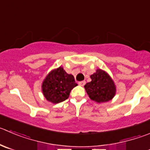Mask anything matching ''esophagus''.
I'll return each instance as SVG.
<instances>
[{
	"instance_id": "obj_1",
	"label": "esophagus",
	"mask_w": 150,
	"mask_h": 150,
	"mask_svg": "<svg viewBox=\"0 0 150 150\" xmlns=\"http://www.w3.org/2000/svg\"><path fill=\"white\" fill-rule=\"evenodd\" d=\"M79 85H81V86H84L85 85V81H81V82H79Z\"/></svg>"
}]
</instances>
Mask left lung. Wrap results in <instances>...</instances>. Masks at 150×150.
<instances>
[{"label": "left lung", "instance_id": "obj_1", "mask_svg": "<svg viewBox=\"0 0 150 150\" xmlns=\"http://www.w3.org/2000/svg\"><path fill=\"white\" fill-rule=\"evenodd\" d=\"M91 82L85 85V91L92 100L97 102H105L111 100L115 93L113 81L107 73L97 69L91 76Z\"/></svg>", "mask_w": 150, "mask_h": 150}]
</instances>
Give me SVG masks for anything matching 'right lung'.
<instances>
[{"label":"right lung","instance_id":"1","mask_svg":"<svg viewBox=\"0 0 150 150\" xmlns=\"http://www.w3.org/2000/svg\"><path fill=\"white\" fill-rule=\"evenodd\" d=\"M76 85L74 76L59 67L48 74L42 82V89L45 99L57 104L66 100L71 90Z\"/></svg>","mask_w":150,"mask_h":150}]
</instances>
